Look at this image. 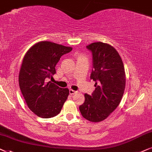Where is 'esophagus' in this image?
I'll return each instance as SVG.
<instances>
[{
  "label": "esophagus",
  "instance_id": "34e87169",
  "mask_svg": "<svg viewBox=\"0 0 152 152\" xmlns=\"http://www.w3.org/2000/svg\"><path fill=\"white\" fill-rule=\"evenodd\" d=\"M75 93H76V91H74L73 90H69V94H74Z\"/></svg>",
  "mask_w": 152,
  "mask_h": 152
}]
</instances>
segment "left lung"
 Returning a JSON list of instances; mask_svg holds the SVG:
<instances>
[{
	"mask_svg": "<svg viewBox=\"0 0 152 152\" xmlns=\"http://www.w3.org/2000/svg\"><path fill=\"white\" fill-rule=\"evenodd\" d=\"M86 47L92 54L90 78L95 81L96 88L91 95L85 94V102L79 109L85 119L99 122L106 119L120 104L126 76L122 58L114 47L101 42Z\"/></svg>",
	"mask_w": 152,
	"mask_h": 152,
	"instance_id": "obj_1",
	"label": "left lung"
}]
</instances>
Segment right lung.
Returning a JSON list of instances; mask_svg holds the SVG:
<instances>
[{"label":"right lung","instance_id":"right-lung-1","mask_svg":"<svg viewBox=\"0 0 152 152\" xmlns=\"http://www.w3.org/2000/svg\"><path fill=\"white\" fill-rule=\"evenodd\" d=\"M72 48L50 42H39L28 50L19 76V87L30 110L38 117L50 118L61 111L69 91L48 81L56 74L62 56Z\"/></svg>","mask_w":152,"mask_h":152}]
</instances>
